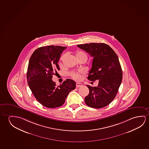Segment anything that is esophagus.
<instances>
[{
    "label": "esophagus",
    "instance_id": "esophagus-1",
    "mask_svg": "<svg viewBox=\"0 0 149 149\" xmlns=\"http://www.w3.org/2000/svg\"><path fill=\"white\" fill-rule=\"evenodd\" d=\"M81 86H82V84L81 83H76V88H79V87H81Z\"/></svg>",
    "mask_w": 149,
    "mask_h": 149
}]
</instances>
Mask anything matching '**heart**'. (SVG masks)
<instances>
[{
    "label": "heart",
    "instance_id": "b5f03b06",
    "mask_svg": "<svg viewBox=\"0 0 149 149\" xmlns=\"http://www.w3.org/2000/svg\"><path fill=\"white\" fill-rule=\"evenodd\" d=\"M66 56V55H63L60 58V60L61 61L63 60L65 57ZM76 59L78 60H85L87 61L88 59V56H87L86 53L84 52L83 51H78L76 53ZM83 74V71H80L79 72H73L71 74V77L73 78L74 79L76 80H80L81 78V74Z\"/></svg>",
    "mask_w": 149,
    "mask_h": 149
}]
</instances>
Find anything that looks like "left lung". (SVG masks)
Returning <instances> with one entry per match:
<instances>
[{"label":"left lung","instance_id":"1","mask_svg":"<svg viewBox=\"0 0 149 149\" xmlns=\"http://www.w3.org/2000/svg\"><path fill=\"white\" fill-rule=\"evenodd\" d=\"M77 46L93 57L88 79L99 80L97 87L86 86L89 93L85 97V103L94 108L105 107L114 100L121 84L122 71L119 58L105 43H90Z\"/></svg>","mask_w":149,"mask_h":149}]
</instances>
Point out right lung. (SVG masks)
<instances>
[{
  "label": "right lung",
  "instance_id": "obj_1",
  "mask_svg": "<svg viewBox=\"0 0 149 149\" xmlns=\"http://www.w3.org/2000/svg\"><path fill=\"white\" fill-rule=\"evenodd\" d=\"M63 46H42L34 50L29 61L27 78L28 86L36 99L46 107H59L64 104L69 93L75 89L76 83L67 79L57 86L52 80L60 68L58 62Z\"/></svg>",
  "mask_w": 149,
  "mask_h": 149
}]
</instances>
